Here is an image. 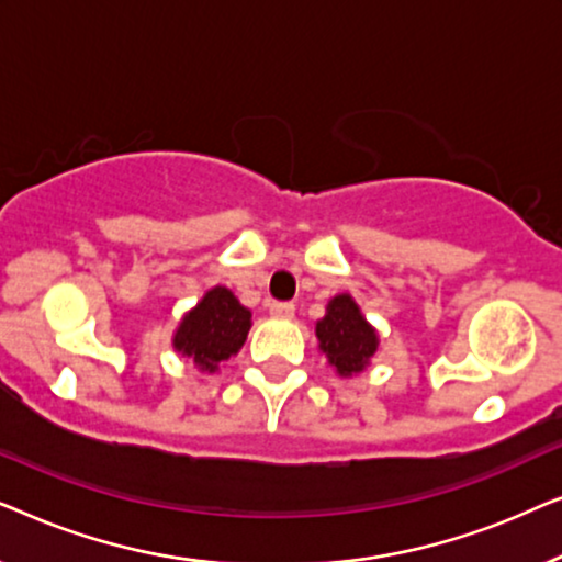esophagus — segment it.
<instances>
[{"mask_svg":"<svg viewBox=\"0 0 562 562\" xmlns=\"http://www.w3.org/2000/svg\"><path fill=\"white\" fill-rule=\"evenodd\" d=\"M268 310H271L273 317H294V304L291 302H271Z\"/></svg>","mask_w":562,"mask_h":562,"instance_id":"obj_1","label":"esophagus"}]
</instances>
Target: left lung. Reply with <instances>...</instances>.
I'll list each match as a JSON object with an SVG mask.
<instances>
[{
    "instance_id": "1",
    "label": "left lung",
    "mask_w": 562,
    "mask_h": 562,
    "mask_svg": "<svg viewBox=\"0 0 562 562\" xmlns=\"http://www.w3.org/2000/svg\"><path fill=\"white\" fill-rule=\"evenodd\" d=\"M317 337L319 348L327 352L329 363L340 375L363 371L379 345L375 329L363 319L358 304L348 294L335 296L327 304L325 319L317 322Z\"/></svg>"
}]
</instances>
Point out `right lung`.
I'll use <instances>...</instances> for the list:
<instances>
[{
	"instance_id": "obj_1",
	"label": "right lung",
	"mask_w": 562,
	"mask_h": 562,
	"mask_svg": "<svg viewBox=\"0 0 562 562\" xmlns=\"http://www.w3.org/2000/svg\"><path fill=\"white\" fill-rule=\"evenodd\" d=\"M250 329V312L225 286L206 291V296L183 317L173 348L194 358L202 371L214 373L222 360L243 348Z\"/></svg>"
}]
</instances>
